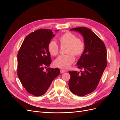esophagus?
<instances>
[{
  "mask_svg": "<svg viewBox=\"0 0 120 120\" xmlns=\"http://www.w3.org/2000/svg\"><path fill=\"white\" fill-rule=\"evenodd\" d=\"M60 71V73H61V74H63V73H64V72H66V71H65V70H63V69H61Z\"/></svg>",
  "mask_w": 120,
  "mask_h": 120,
  "instance_id": "obj_1",
  "label": "esophagus"
}]
</instances>
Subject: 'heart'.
<instances>
[{"mask_svg":"<svg viewBox=\"0 0 120 120\" xmlns=\"http://www.w3.org/2000/svg\"><path fill=\"white\" fill-rule=\"evenodd\" d=\"M59 40L61 46L67 45L66 52L67 54L61 55L54 61V65L56 67L67 69L70 68L74 63L75 56H79L84 52L85 45L80 38H77L75 34L67 31L60 35ZM48 50L50 55L55 56L59 53L60 46L54 41L49 42Z\"/></svg>","mask_w":120,"mask_h":120,"instance_id":"b5f03b06","label":"heart"}]
</instances>
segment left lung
<instances>
[{
  "mask_svg": "<svg viewBox=\"0 0 120 120\" xmlns=\"http://www.w3.org/2000/svg\"><path fill=\"white\" fill-rule=\"evenodd\" d=\"M81 34L85 45L84 52L77 62L79 72L69 71L71 78L68 87L72 93L84 96L97 88L103 72L107 66V49L105 43L90 29L86 27L71 29Z\"/></svg>",
  "mask_w": 120,
  "mask_h": 120,
  "instance_id": "1",
  "label": "left lung"
}]
</instances>
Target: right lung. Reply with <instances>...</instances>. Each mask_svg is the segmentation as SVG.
<instances>
[{
  "instance_id": "obj_1",
  "label": "right lung",
  "mask_w": 120,
  "mask_h": 120,
  "mask_svg": "<svg viewBox=\"0 0 120 120\" xmlns=\"http://www.w3.org/2000/svg\"><path fill=\"white\" fill-rule=\"evenodd\" d=\"M54 36L49 29H39L25 38L18 52L17 75L26 91L34 96L44 95L60 74L59 68L43 70L52 63L48 45Z\"/></svg>"
}]
</instances>
